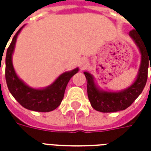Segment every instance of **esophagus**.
<instances>
[{"label": "esophagus", "instance_id": "esophagus-1", "mask_svg": "<svg viewBox=\"0 0 151 151\" xmlns=\"http://www.w3.org/2000/svg\"><path fill=\"white\" fill-rule=\"evenodd\" d=\"M88 65V60L86 59H82L80 60V62H79V66H80V68L82 69H86V67Z\"/></svg>", "mask_w": 151, "mask_h": 151}]
</instances>
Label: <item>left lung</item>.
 <instances>
[{"instance_id": "8db88e82", "label": "left lung", "mask_w": 151, "mask_h": 151, "mask_svg": "<svg viewBox=\"0 0 151 151\" xmlns=\"http://www.w3.org/2000/svg\"><path fill=\"white\" fill-rule=\"evenodd\" d=\"M136 30L129 32L130 37L138 47L142 60L138 74L135 82L129 87L119 92L105 91L95 85L94 77L88 72H84L87 82V95L92 108L101 112H115L124 110L133 104L142 92L147 81L148 67L150 65L151 47H148L142 39L137 35Z\"/></svg>"}]
</instances>
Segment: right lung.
Returning a JSON list of instances; mask_svg holds the SVG:
<instances>
[{
  "label": "right lung",
  "instance_id": "obj_1",
  "mask_svg": "<svg viewBox=\"0 0 151 151\" xmlns=\"http://www.w3.org/2000/svg\"><path fill=\"white\" fill-rule=\"evenodd\" d=\"M22 28L15 34L6 52L5 80L9 91L15 99L28 110L40 112L53 111L60 104L67 84L73 76L78 72V68L64 73L52 85L43 89H34L26 85L16 74L12 62V55L14 50L16 40Z\"/></svg>",
  "mask_w": 151,
  "mask_h": 151
}]
</instances>
